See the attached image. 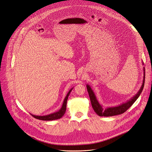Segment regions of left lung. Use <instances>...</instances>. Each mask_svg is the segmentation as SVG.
<instances>
[{
    "mask_svg": "<svg viewBox=\"0 0 152 152\" xmlns=\"http://www.w3.org/2000/svg\"><path fill=\"white\" fill-rule=\"evenodd\" d=\"M142 64H143V63ZM145 68L143 67V83L137 93L135 95H134L133 97H132V98L128 99L125 103H123L118 106H111V107H107L106 108H103V105L99 102V101L96 96V94H95L94 92L93 91V89L88 85V84H87L86 85L87 90L89 94V98H90L92 107L94 111H95V113H96L98 116H106V117L120 115L124 113V112H125L134 102H136V100L140 96V94L142 93V91L144 87V84H145Z\"/></svg>",
    "mask_w": 152,
    "mask_h": 152,
    "instance_id": "obj_1",
    "label": "left lung"
}]
</instances>
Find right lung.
I'll use <instances>...</instances> for the list:
<instances>
[{"label":"right lung","mask_w":152,"mask_h":152,"mask_svg":"<svg viewBox=\"0 0 152 152\" xmlns=\"http://www.w3.org/2000/svg\"><path fill=\"white\" fill-rule=\"evenodd\" d=\"M72 89H73V88H72L70 89V90L68 91V93H67V94H66V97H65V98L63 101V104H62L61 108L58 111L54 112V113H50V114H49V115H42V116L34 115H32V114H31V115L33 117H34L35 118H36V119L44 120V121H52V120L60 119L61 118L63 117V115L65 114V112H66V104H67V98H68L69 95L70 93L71 92Z\"/></svg>","instance_id":"add662e5"}]
</instances>
